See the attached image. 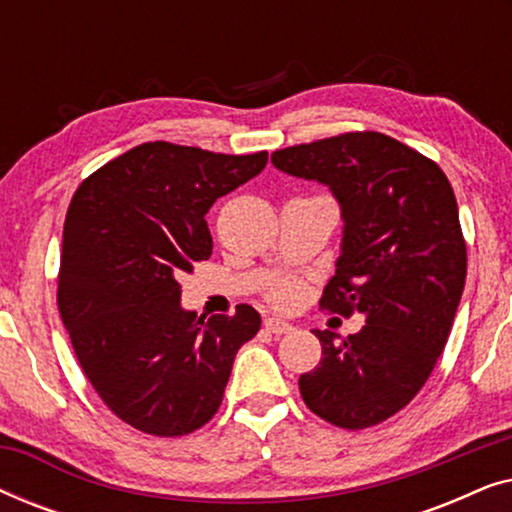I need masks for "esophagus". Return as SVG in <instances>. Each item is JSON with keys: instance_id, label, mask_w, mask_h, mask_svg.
I'll return each mask as SVG.
<instances>
[{"instance_id": "obj_1", "label": "esophagus", "mask_w": 512, "mask_h": 512, "mask_svg": "<svg viewBox=\"0 0 512 512\" xmlns=\"http://www.w3.org/2000/svg\"><path fill=\"white\" fill-rule=\"evenodd\" d=\"M263 326H265V331L272 333V335H284V333L293 331V326L289 324V321H284V319H275V317L265 319V321H263Z\"/></svg>"}]
</instances>
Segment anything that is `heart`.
Masks as SVG:
<instances>
[{
    "instance_id": "obj_1",
    "label": "heart",
    "mask_w": 512,
    "mask_h": 512,
    "mask_svg": "<svg viewBox=\"0 0 512 512\" xmlns=\"http://www.w3.org/2000/svg\"><path fill=\"white\" fill-rule=\"evenodd\" d=\"M303 296V284L298 279H279L268 289V298L279 307H289Z\"/></svg>"
}]
</instances>
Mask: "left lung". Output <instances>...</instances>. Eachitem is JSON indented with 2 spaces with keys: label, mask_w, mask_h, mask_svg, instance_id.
<instances>
[{
  "label": "left lung",
  "mask_w": 512,
  "mask_h": 512,
  "mask_svg": "<svg viewBox=\"0 0 512 512\" xmlns=\"http://www.w3.org/2000/svg\"><path fill=\"white\" fill-rule=\"evenodd\" d=\"M277 170L317 179L342 207L345 237L321 310L366 326L314 331L321 361L298 380L314 415L347 431L394 417L429 380L466 284V240L438 163L382 132H345L272 153Z\"/></svg>",
  "instance_id": "left-lung-1"
}]
</instances>
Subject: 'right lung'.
Wrapping results in <instances>:
<instances>
[{
    "label": "right lung",
    "instance_id": "right-lung-1",
    "mask_svg": "<svg viewBox=\"0 0 512 512\" xmlns=\"http://www.w3.org/2000/svg\"><path fill=\"white\" fill-rule=\"evenodd\" d=\"M268 151L228 156L146 142L81 181L69 202L58 310L83 375L125 424L149 436L198 431L223 401L237 349L261 314L205 321L181 310V272L212 256L205 214L247 184Z\"/></svg>",
    "mask_w": 512,
    "mask_h": 512
}]
</instances>
